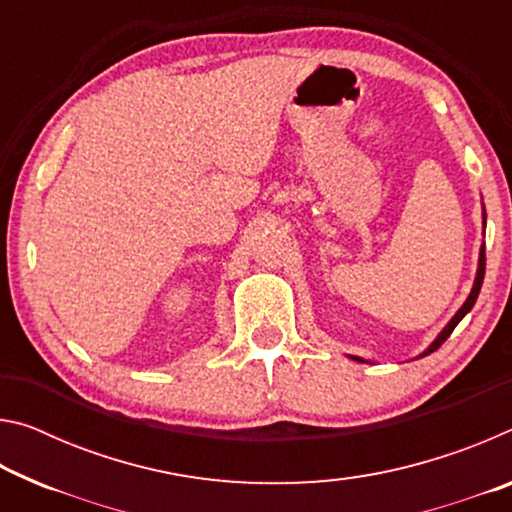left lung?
Listing matches in <instances>:
<instances>
[{"instance_id":"left-lung-1","label":"left lung","mask_w":512,"mask_h":512,"mask_svg":"<svg viewBox=\"0 0 512 512\" xmlns=\"http://www.w3.org/2000/svg\"><path fill=\"white\" fill-rule=\"evenodd\" d=\"M483 219H485V216H483ZM483 275H485V246H481V255H479V271H476V280H474V287H472V291H470V296H467V300L463 302V307L456 311V316H454L452 320H449V323H447V327L443 329V332L438 334V339L433 341V343L429 345V348L420 354V357H427V354H431L433 350H438L440 345H443V343L449 339V334L454 332V327H456L458 323H461V320H463V316L467 314V311H470V309L474 307L476 298H479L481 284H483ZM352 359H357V357H352ZM357 361H361V359H357Z\"/></svg>"}]
</instances>
